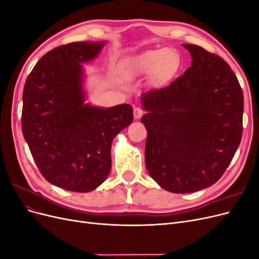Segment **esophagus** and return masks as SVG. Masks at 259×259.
Segmentation results:
<instances>
[{
    "instance_id": "1",
    "label": "esophagus",
    "mask_w": 259,
    "mask_h": 259,
    "mask_svg": "<svg viewBox=\"0 0 259 259\" xmlns=\"http://www.w3.org/2000/svg\"><path fill=\"white\" fill-rule=\"evenodd\" d=\"M145 114V111L143 110V108H140V107H135L134 108V117L135 119H140V117H142L143 115Z\"/></svg>"
}]
</instances>
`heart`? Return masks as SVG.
<instances>
[{"label": "heart", "instance_id": "1", "mask_svg": "<svg viewBox=\"0 0 259 259\" xmlns=\"http://www.w3.org/2000/svg\"><path fill=\"white\" fill-rule=\"evenodd\" d=\"M180 66L179 55L173 50L145 51L125 58L120 66L127 79L152 75L156 83H165L177 72Z\"/></svg>", "mask_w": 259, "mask_h": 259}]
</instances>
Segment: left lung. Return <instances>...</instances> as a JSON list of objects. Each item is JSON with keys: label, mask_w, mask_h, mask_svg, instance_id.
Returning <instances> with one entry per match:
<instances>
[{"label": "left lung", "mask_w": 259, "mask_h": 259, "mask_svg": "<svg viewBox=\"0 0 259 259\" xmlns=\"http://www.w3.org/2000/svg\"><path fill=\"white\" fill-rule=\"evenodd\" d=\"M183 45L191 66L166 88L142 95L146 166L174 193L199 191L223 176L241 142L244 108L230 66L201 46Z\"/></svg>", "instance_id": "1"}]
</instances>
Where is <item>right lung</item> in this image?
<instances>
[{
    "mask_svg": "<svg viewBox=\"0 0 259 259\" xmlns=\"http://www.w3.org/2000/svg\"><path fill=\"white\" fill-rule=\"evenodd\" d=\"M104 42H74L46 53L28 75L21 128L49 183L74 192L96 189L111 169V144L133 122V108L85 104L83 67Z\"/></svg>",
    "mask_w": 259,
    "mask_h": 259,
    "instance_id": "obj_1",
    "label": "right lung"
}]
</instances>
